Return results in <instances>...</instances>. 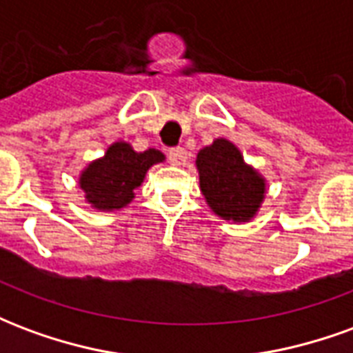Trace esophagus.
I'll use <instances>...</instances> for the list:
<instances>
[{
	"label": "esophagus",
	"mask_w": 353,
	"mask_h": 353,
	"mask_svg": "<svg viewBox=\"0 0 353 353\" xmlns=\"http://www.w3.org/2000/svg\"><path fill=\"white\" fill-rule=\"evenodd\" d=\"M168 159L172 164L181 166V164H185V161H187V153H185L183 147H174V149H170Z\"/></svg>",
	"instance_id": "esophagus-1"
}]
</instances>
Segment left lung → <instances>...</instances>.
Returning a JSON list of instances; mask_svg holds the SVG:
<instances>
[{
  "label": "left lung",
  "instance_id": "1",
  "mask_svg": "<svg viewBox=\"0 0 353 353\" xmlns=\"http://www.w3.org/2000/svg\"><path fill=\"white\" fill-rule=\"evenodd\" d=\"M200 191L215 214L227 221H250L265 199V179L244 162L229 139H215L196 157Z\"/></svg>",
  "mask_w": 353,
  "mask_h": 353
}]
</instances>
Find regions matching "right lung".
<instances>
[{
  "instance_id": "add662e5",
  "label": "right lung",
  "mask_w": 353,
  "mask_h": 353,
  "mask_svg": "<svg viewBox=\"0 0 353 353\" xmlns=\"http://www.w3.org/2000/svg\"><path fill=\"white\" fill-rule=\"evenodd\" d=\"M162 161L164 154L157 149L136 153L128 143L117 141L101 159L88 164L81 174L79 185L92 208L101 212L121 210L134 199V191L141 185L147 170Z\"/></svg>"
}]
</instances>
